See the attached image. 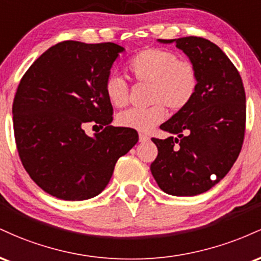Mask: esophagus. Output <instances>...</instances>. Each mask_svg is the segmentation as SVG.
I'll use <instances>...</instances> for the list:
<instances>
[{"label":"esophagus","instance_id":"34e87169","mask_svg":"<svg viewBox=\"0 0 261 261\" xmlns=\"http://www.w3.org/2000/svg\"><path fill=\"white\" fill-rule=\"evenodd\" d=\"M139 139H140V142H147V141L149 140V136L146 134H140Z\"/></svg>","mask_w":261,"mask_h":261}]
</instances>
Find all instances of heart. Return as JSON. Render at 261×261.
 Wrapping results in <instances>:
<instances>
[{
    "label": "heart",
    "mask_w": 261,
    "mask_h": 261,
    "mask_svg": "<svg viewBox=\"0 0 261 261\" xmlns=\"http://www.w3.org/2000/svg\"><path fill=\"white\" fill-rule=\"evenodd\" d=\"M130 80L148 83V108H133L116 116L121 127L147 133L164 120L168 107L173 112L185 109L197 91V71L187 58H178L174 53L161 47H147L131 56L125 64ZM108 101L122 108L128 101V87L121 77L110 74L104 82Z\"/></svg>",
    "instance_id": "1"
}]
</instances>
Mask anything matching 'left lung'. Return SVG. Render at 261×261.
<instances>
[{
    "label": "left lung",
    "mask_w": 261,
    "mask_h": 261,
    "mask_svg": "<svg viewBox=\"0 0 261 261\" xmlns=\"http://www.w3.org/2000/svg\"><path fill=\"white\" fill-rule=\"evenodd\" d=\"M160 41H175L195 65L199 83L191 103L161 125L173 136L152 139L158 155L151 173L169 195H199L226 176L242 149L247 118L243 82L226 54L207 39Z\"/></svg>",
    "instance_id": "obj_1"
}]
</instances>
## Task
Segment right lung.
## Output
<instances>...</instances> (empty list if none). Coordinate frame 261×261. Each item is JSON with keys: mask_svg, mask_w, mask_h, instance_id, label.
Wrapping results in <instances>:
<instances>
[{"mask_svg": "<svg viewBox=\"0 0 261 261\" xmlns=\"http://www.w3.org/2000/svg\"><path fill=\"white\" fill-rule=\"evenodd\" d=\"M121 51L114 43L61 41L20 80L12 107L18 154L35 184L58 199L100 194L119 158L139 141L136 130L110 125L104 82ZM88 123L103 130L88 137Z\"/></svg>", "mask_w": 261, "mask_h": 261, "instance_id": "1", "label": "right lung"}]
</instances>
